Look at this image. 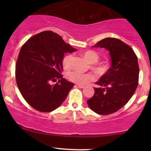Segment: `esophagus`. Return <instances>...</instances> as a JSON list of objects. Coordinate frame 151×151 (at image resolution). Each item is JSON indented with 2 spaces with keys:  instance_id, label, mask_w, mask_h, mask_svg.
Here are the masks:
<instances>
[{
  "instance_id": "1",
  "label": "esophagus",
  "mask_w": 151,
  "mask_h": 151,
  "mask_svg": "<svg viewBox=\"0 0 151 151\" xmlns=\"http://www.w3.org/2000/svg\"><path fill=\"white\" fill-rule=\"evenodd\" d=\"M75 86H77V87H79V88H84V85H81V84H76Z\"/></svg>"
}]
</instances>
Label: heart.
Instances as JSON below:
<instances>
[{
	"label": "heart",
	"instance_id": "heart-1",
	"mask_svg": "<svg viewBox=\"0 0 151 151\" xmlns=\"http://www.w3.org/2000/svg\"><path fill=\"white\" fill-rule=\"evenodd\" d=\"M82 57L87 60L90 67L99 77L104 76L109 71V66L105 63H99L100 60L99 55L93 50H87L82 53ZM74 55L69 54L65 55L62 60V65L65 69H70L74 61ZM67 77L69 80L77 84H86L95 79V76L91 72L81 73L77 71H72L68 72Z\"/></svg>",
	"mask_w": 151,
	"mask_h": 151
}]
</instances>
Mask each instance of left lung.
Instances as JSON below:
<instances>
[{"label": "left lung", "instance_id": "1", "mask_svg": "<svg viewBox=\"0 0 151 151\" xmlns=\"http://www.w3.org/2000/svg\"><path fill=\"white\" fill-rule=\"evenodd\" d=\"M92 47L105 48L111 57V67L96 82L94 94L87 104L95 113L109 115L125 106L138 83V58L131 47L116 38L101 40Z\"/></svg>", "mask_w": 151, "mask_h": 151}]
</instances>
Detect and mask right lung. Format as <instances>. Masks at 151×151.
Returning a JSON list of instances; mask_svg holds the SVG:
<instances>
[{
  "mask_svg": "<svg viewBox=\"0 0 151 151\" xmlns=\"http://www.w3.org/2000/svg\"><path fill=\"white\" fill-rule=\"evenodd\" d=\"M76 50L51 31L32 36L22 45L15 78L22 97L32 108L50 112L63 103L74 84L62 77V60L65 53ZM57 80V84H50Z\"/></svg>",
  "mask_w": 151,
  "mask_h": 151,
  "instance_id": "add662e5",
  "label": "right lung"
}]
</instances>
